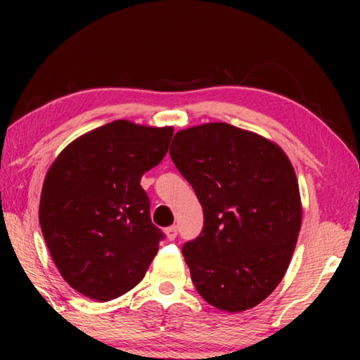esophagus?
I'll use <instances>...</instances> for the list:
<instances>
[{
  "label": "esophagus",
  "mask_w": 360,
  "mask_h": 360,
  "mask_svg": "<svg viewBox=\"0 0 360 360\" xmlns=\"http://www.w3.org/2000/svg\"><path fill=\"white\" fill-rule=\"evenodd\" d=\"M165 234H167V239L174 240L176 238V234H179V228H176V226H170V228L165 229Z\"/></svg>",
  "instance_id": "obj_1"
}]
</instances>
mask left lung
Here are the masks:
<instances>
[{"label": "left lung", "mask_w": 360, "mask_h": 360, "mask_svg": "<svg viewBox=\"0 0 360 360\" xmlns=\"http://www.w3.org/2000/svg\"><path fill=\"white\" fill-rule=\"evenodd\" d=\"M170 157L203 206V229L181 248L198 293L229 313L264 302L287 272L302 226L288 157L226 122L179 131Z\"/></svg>", "instance_id": "8db88e82"}]
</instances>
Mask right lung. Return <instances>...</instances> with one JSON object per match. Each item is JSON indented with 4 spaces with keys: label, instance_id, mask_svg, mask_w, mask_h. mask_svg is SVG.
<instances>
[{
    "label": "right lung",
    "instance_id": "add662e5",
    "mask_svg": "<svg viewBox=\"0 0 360 360\" xmlns=\"http://www.w3.org/2000/svg\"><path fill=\"white\" fill-rule=\"evenodd\" d=\"M172 136L117 120L78 137L49 169L39 223L58 272L85 297L110 302L144 278L165 234L150 221L141 179Z\"/></svg>",
    "mask_w": 360,
    "mask_h": 360
}]
</instances>
